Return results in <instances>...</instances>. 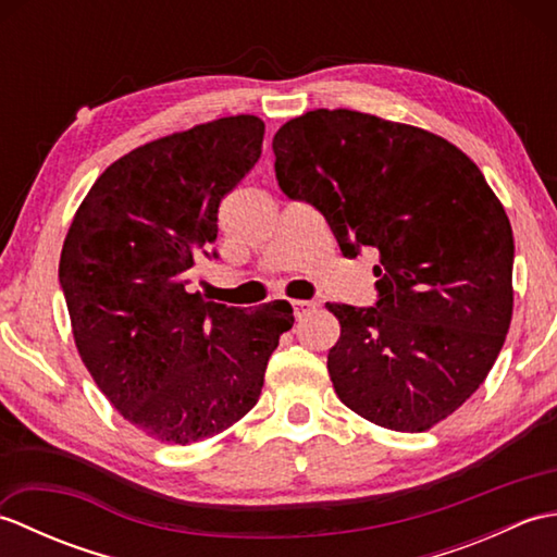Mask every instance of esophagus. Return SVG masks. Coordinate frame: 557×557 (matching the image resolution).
<instances>
[{
  "label": "esophagus",
  "mask_w": 557,
  "mask_h": 557,
  "mask_svg": "<svg viewBox=\"0 0 557 557\" xmlns=\"http://www.w3.org/2000/svg\"><path fill=\"white\" fill-rule=\"evenodd\" d=\"M292 306H294V315L304 318L306 313H311L318 304L315 301H306V299H297V301H292Z\"/></svg>",
  "instance_id": "34e87169"
}]
</instances>
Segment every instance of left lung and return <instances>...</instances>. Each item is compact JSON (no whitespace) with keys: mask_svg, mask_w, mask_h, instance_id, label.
<instances>
[{"mask_svg":"<svg viewBox=\"0 0 557 557\" xmlns=\"http://www.w3.org/2000/svg\"><path fill=\"white\" fill-rule=\"evenodd\" d=\"M275 176L327 220L347 258L371 246L373 306L327 304L337 397L383 429L421 433L486 381L512 318V227L465 152L423 128L313 110L272 138Z\"/></svg>","mask_w":557,"mask_h":557,"instance_id":"1","label":"left lung"}]
</instances>
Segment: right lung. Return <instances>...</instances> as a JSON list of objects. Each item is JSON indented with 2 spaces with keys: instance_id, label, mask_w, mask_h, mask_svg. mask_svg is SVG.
<instances>
[{
  "instance_id": "right-lung-1",
  "label": "right lung",
  "mask_w": 557,
  "mask_h": 557,
  "mask_svg": "<svg viewBox=\"0 0 557 557\" xmlns=\"http://www.w3.org/2000/svg\"><path fill=\"white\" fill-rule=\"evenodd\" d=\"M265 124L222 116L112 162L76 210L59 285L92 381L162 443L218 435L251 411L270 354L294 325L287 301L246 313L191 294L218 258L220 200L253 168Z\"/></svg>"
}]
</instances>
